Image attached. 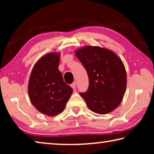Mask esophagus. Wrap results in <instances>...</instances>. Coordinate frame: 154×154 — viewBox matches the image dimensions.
<instances>
[{
	"instance_id": "obj_1",
	"label": "esophagus",
	"mask_w": 154,
	"mask_h": 154,
	"mask_svg": "<svg viewBox=\"0 0 154 154\" xmlns=\"http://www.w3.org/2000/svg\"><path fill=\"white\" fill-rule=\"evenodd\" d=\"M76 85H77V83H76V82H74L73 83H72V84L71 85V86L73 88V89H75V88H76Z\"/></svg>"
}]
</instances>
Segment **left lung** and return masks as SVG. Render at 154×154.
<instances>
[{"mask_svg":"<svg viewBox=\"0 0 154 154\" xmlns=\"http://www.w3.org/2000/svg\"><path fill=\"white\" fill-rule=\"evenodd\" d=\"M75 54L89 79L88 89L80 96L94 113H110L121 103L126 88L123 62L113 51L97 46L83 47Z\"/></svg>","mask_w":154,"mask_h":154,"instance_id":"obj_1","label":"left lung"}]
</instances>
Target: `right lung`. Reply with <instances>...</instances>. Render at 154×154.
Returning a JSON list of instances; mask_svg holds the SVG:
<instances>
[{
	"label": "right lung",
	"instance_id": "obj_1",
	"mask_svg": "<svg viewBox=\"0 0 154 154\" xmlns=\"http://www.w3.org/2000/svg\"><path fill=\"white\" fill-rule=\"evenodd\" d=\"M60 54L51 52L34 66L28 83V95L33 106L47 116H54L64 110L72 93L58 70Z\"/></svg>",
	"mask_w": 154,
	"mask_h": 154
}]
</instances>
